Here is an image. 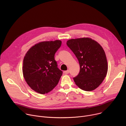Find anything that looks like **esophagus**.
<instances>
[{
    "label": "esophagus",
    "mask_w": 126,
    "mask_h": 126,
    "mask_svg": "<svg viewBox=\"0 0 126 126\" xmlns=\"http://www.w3.org/2000/svg\"><path fill=\"white\" fill-rule=\"evenodd\" d=\"M69 72V71L68 70L64 71V73H65V74H68Z\"/></svg>",
    "instance_id": "esophagus-1"
}]
</instances>
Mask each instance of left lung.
Here are the masks:
<instances>
[{"label":"left lung","mask_w":126,"mask_h":126,"mask_svg":"<svg viewBox=\"0 0 126 126\" xmlns=\"http://www.w3.org/2000/svg\"><path fill=\"white\" fill-rule=\"evenodd\" d=\"M79 60L80 71L73 78L76 85L82 90L93 91L102 82L108 69L105 53L97 42L89 38L71 39L67 41Z\"/></svg>","instance_id":"obj_1"}]
</instances>
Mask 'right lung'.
<instances>
[{
    "label": "right lung",
    "instance_id": "1",
    "mask_svg": "<svg viewBox=\"0 0 126 126\" xmlns=\"http://www.w3.org/2000/svg\"><path fill=\"white\" fill-rule=\"evenodd\" d=\"M61 44L59 40L41 42L31 47L24 57V78L29 87L39 94L51 91L62 76L63 72L55 60Z\"/></svg>",
    "mask_w": 126,
    "mask_h": 126
}]
</instances>
